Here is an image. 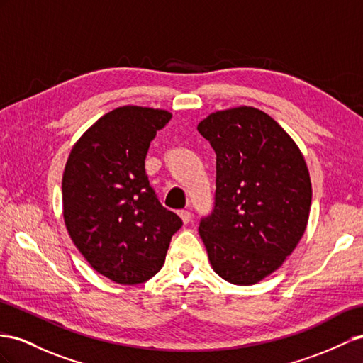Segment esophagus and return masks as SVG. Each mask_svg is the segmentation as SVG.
Returning <instances> with one entry per match:
<instances>
[{
	"mask_svg": "<svg viewBox=\"0 0 363 363\" xmlns=\"http://www.w3.org/2000/svg\"><path fill=\"white\" fill-rule=\"evenodd\" d=\"M179 216H181L184 224H189V222L191 220V213L189 210H181L179 211Z\"/></svg>",
	"mask_w": 363,
	"mask_h": 363,
	"instance_id": "34e87169",
	"label": "esophagus"
}]
</instances>
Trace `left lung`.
Wrapping results in <instances>:
<instances>
[{"label":"left lung","mask_w":363,"mask_h":363,"mask_svg":"<svg viewBox=\"0 0 363 363\" xmlns=\"http://www.w3.org/2000/svg\"><path fill=\"white\" fill-rule=\"evenodd\" d=\"M216 153V191L199 235L222 279L253 285L290 256L306 228L311 181L299 147L264 111L236 107L198 125Z\"/></svg>","instance_id":"1"}]
</instances>
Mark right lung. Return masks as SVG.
Segmentation results:
<instances>
[{
    "label": "right lung",
    "instance_id": "right-lung-1",
    "mask_svg": "<svg viewBox=\"0 0 363 363\" xmlns=\"http://www.w3.org/2000/svg\"><path fill=\"white\" fill-rule=\"evenodd\" d=\"M165 110L124 106L99 118L73 145L62 176L64 220L73 244L102 276L143 284L161 270L182 225L157 199L145 156Z\"/></svg>",
    "mask_w": 363,
    "mask_h": 363
}]
</instances>
